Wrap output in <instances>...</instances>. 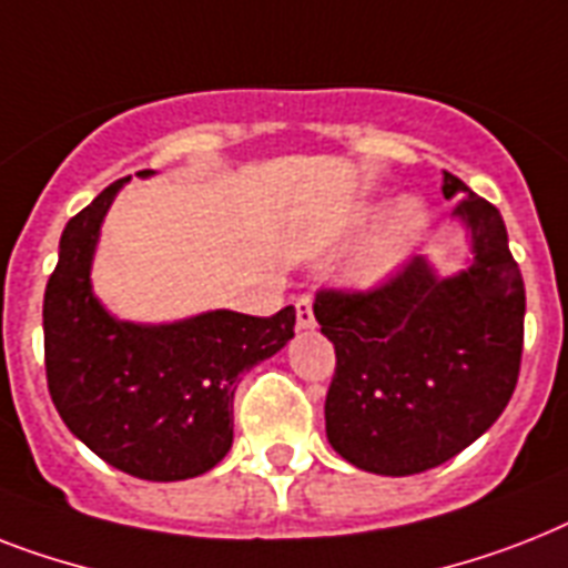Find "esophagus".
<instances>
[{
    "label": "esophagus",
    "mask_w": 568,
    "mask_h": 568,
    "mask_svg": "<svg viewBox=\"0 0 568 568\" xmlns=\"http://www.w3.org/2000/svg\"><path fill=\"white\" fill-rule=\"evenodd\" d=\"M294 308H297V326H300V329H312V326H315V312H312V297H308V294H303V297H297V303H294Z\"/></svg>",
    "instance_id": "1"
}]
</instances>
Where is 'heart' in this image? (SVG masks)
Here are the masks:
<instances>
[{
  "instance_id": "1",
  "label": "heart",
  "mask_w": 568,
  "mask_h": 568,
  "mask_svg": "<svg viewBox=\"0 0 568 568\" xmlns=\"http://www.w3.org/2000/svg\"><path fill=\"white\" fill-rule=\"evenodd\" d=\"M428 227V212L419 204L417 197H403L396 201L385 219L373 227L367 242L362 244V251L353 260V274L358 280H379V276L390 274L396 265H403V260L417 247Z\"/></svg>"
}]
</instances>
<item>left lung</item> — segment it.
I'll return each instance as SVG.
<instances>
[{"label":"left lung","instance_id":"8db88e82","mask_svg":"<svg viewBox=\"0 0 568 568\" xmlns=\"http://www.w3.org/2000/svg\"><path fill=\"white\" fill-rule=\"evenodd\" d=\"M473 262L437 276L414 256L373 288H321L315 317L335 344L326 437L353 467L414 476L455 458L499 419L519 379L525 283L499 210L444 174Z\"/></svg>","mask_w":568,"mask_h":568}]
</instances>
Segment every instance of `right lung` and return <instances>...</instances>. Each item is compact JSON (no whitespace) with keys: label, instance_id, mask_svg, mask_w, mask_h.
<instances>
[{"label":"right lung","instance_id":"right-lung-1","mask_svg":"<svg viewBox=\"0 0 568 568\" xmlns=\"http://www.w3.org/2000/svg\"><path fill=\"white\" fill-rule=\"evenodd\" d=\"M124 180L63 227L43 297L45 382L69 432L110 467L183 481L227 455L239 376L285 347L297 315L294 306L271 317L219 308L163 326L110 317L92 297L90 262Z\"/></svg>","mask_w":568,"mask_h":568}]
</instances>
